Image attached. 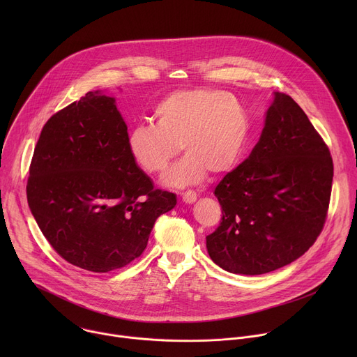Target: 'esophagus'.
<instances>
[{"label": "esophagus", "instance_id": "obj_1", "mask_svg": "<svg viewBox=\"0 0 357 357\" xmlns=\"http://www.w3.org/2000/svg\"><path fill=\"white\" fill-rule=\"evenodd\" d=\"M196 199H197V195H196V192H193V190H186V192H183L182 193V200L185 202V203H193V202H196Z\"/></svg>", "mask_w": 357, "mask_h": 357}]
</instances>
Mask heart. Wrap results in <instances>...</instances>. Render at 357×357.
<instances>
[{
  "mask_svg": "<svg viewBox=\"0 0 357 357\" xmlns=\"http://www.w3.org/2000/svg\"><path fill=\"white\" fill-rule=\"evenodd\" d=\"M155 126L137 124L126 139L132 162L145 174L167 169L181 149L186 155L164 176L169 186L195 185L225 175L240 162L250 135L241 101L223 90L186 89L165 96L152 112Z\"/></svg>",
  "mask_w": 357,
  "mask_h": 357,
  "instance_id": "b5f03b06",
  "label": "heart"
}]
</instances>
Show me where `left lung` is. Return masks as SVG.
Here are the masks:
<instances>
[{
    "mask_svg": "<svg viewBox=\"0 0 357 357\" xmlns=\"http://www.w3.org/2000/svg\"><path fill=\"white\" fill-rule=\"evenodd\" d=\"M332 179L326 144L294 98L275 91L257 145L215 189L223 218L206 237L213 263L260 275L299 259L322 231Z\"/></svg>",
    "mask_w": 357,
    "mask_h": 357,
    "instance_id": "1",
    "label": "left lung"
}]
</instances>
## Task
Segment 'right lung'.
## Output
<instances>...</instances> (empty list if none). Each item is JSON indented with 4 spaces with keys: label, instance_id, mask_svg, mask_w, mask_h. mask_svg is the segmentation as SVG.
Returning a JSON list of instances; mask_svg holds the SVG:
<instances>
[{
    "label": "right lung",
    "instance_id": "add662e5",
    "mask_svg": "<svg viewBox=\"0 0 357 357\" xmlns=\"http://www.w3.org/2000/svg\"><path fill=\"white\" fill-rule=\"evenodd\" d=\"M127 134L116 97L94 90L50 117L33 151L31 213L59 256L87 271L139 257L155 220L176 205L132 162Z\"/></svg>",
    "mask_w": 357,
    "mask_h": 357
}]
</instances>
